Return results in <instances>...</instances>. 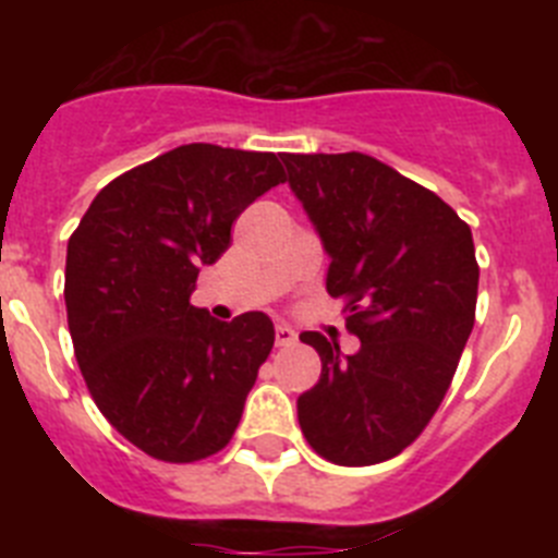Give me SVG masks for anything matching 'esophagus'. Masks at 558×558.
<instances>
[{"instance_id": "esophagus-1", "label": "esophagus", "mask_w": 558, "mask_h": 558, "mask_svg": "<svg viewBox=\"0 0 558 558\" xmlns=\"http://www.w3.org/2000/svg\"><path fill=\"white\" fill-rule=\"evenodd\" d=\"M295 332L288 324H276V347H293Z\"/></svg>"}]
</instances>
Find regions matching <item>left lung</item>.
<instances>
[{
    "instance_id": "obj_1",
    "label": "left lung",
    "mask_w": 558,
    "mask_h": 558,
    "mask_svg": "<svg viewBox=\"0 0 558 558\" xmlns=\"http://www.w3.org/2000/svg\"><path fill=\"white\" fill-rule=\"evenodd\" d=\"M284 181L329 256L327 293L347 299L354 354L322 332L302 343L322 377L295 402L304 438L340 466L399 456L438 411L475 324L470 226L436 192L366 153H282Z\"/></svg>"
}]
</instances>
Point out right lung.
I'll list each match as a JSON object with an SVG mask.
<instances>
[{
	"label": "right lung",
	"instance_id": "obj_1",
	"mask_svg": "<svg viewBox=\"0 0 558 558\" xmlns=\"http://www.w3.org/2000/svg\"><path fill=\"white\" fill-rule=\"evenodd\" d=\"M282 181L274 153L181 145L102 186L69 236L77 366L102 416L147 456L201 461L240 425L274 322H215L190 295L229 248L231 223Z\"/></svg>",
	"mask_w": 558,
	"mask_h": 558
}]
</instances>
